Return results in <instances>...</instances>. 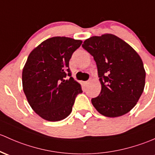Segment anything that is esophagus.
Listing matches in <instances>:
<instances>
[{"instance_id": "34e87169", "label": "esophagus", "mask_w": 155, "mask_h": 155, "mask_svg": "<svg viewBox=\"0 0 155 155\" xmlns=\"http://www.w3.org/2000/svg\"><path fill=\"white\" fill-rule=\"evenodd\" d=\"M90 84V81H84V84L85 86H87V85H88V84Z\"/></svg>"}]
</instances>
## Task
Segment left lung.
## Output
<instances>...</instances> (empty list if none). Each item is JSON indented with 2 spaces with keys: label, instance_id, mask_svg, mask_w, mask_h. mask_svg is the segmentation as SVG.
Segmentation results:
<instances>
[{
  "label": "left lung",
  "instance_id": "obj_1",
  "mask_svg": "<svg viewBox=\"0 0 155 155\" xmlns=\"http://www.w3.org/2000/svg\"><path fill=\"white\" fill-rule=\"evenodd\" d=\"M81 46L93 57L101 84L91 99L97 111L110 118L129 113L143 91L146 71L140 57L123 40L111 34L93 36Z\"/></svg>",
  "mask_w": 155,
  "mask_h": 155
}]
</instances>
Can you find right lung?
<instances>
[{
	"mask_svg": "<svg viewBox=\"0 0 155 155\" xmlns=\"http://www.w3.org/2000/svg\"><path fill=\"white\" fill-rule=\"evenodd\" d=\"M81 43L70 37H54L28 57L22 74L23 89L31 107L42 118L59 121L67 118L76 96L82 93L69 69L70 59Z\"/></svg>",
	"mask_w": 155,
	"mask_h": 155,
	"instance_id": "add662e5",
	"label": "right lung"
}]
</instances>
